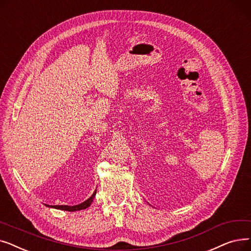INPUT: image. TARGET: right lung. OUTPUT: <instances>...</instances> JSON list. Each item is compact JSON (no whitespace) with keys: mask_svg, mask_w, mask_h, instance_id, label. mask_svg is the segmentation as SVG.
I'll return each mask as SVG.
<instances>
[{"mask_svg":"<svg viewBox=\"0 0 251 251\" xmlns=\"http://www.w3.org/2000/svg\"><path fill=\"white\" fill-rule=\"evenodd\" d=\"M96 191L97 190H95V192L93 193V195L89 199L81 202L80 204H77V205H74V206H69V205H51L50 206V205H48V204H45V205L48 206V207H52V208H56V209H61V210H66V211H76V210L86 209L87 207H89L92 204V202L94 200V197H95V195H96V193H97Z\"/></svg>","mask_w":251,"mask_h":251,"instance_id":"right-lung-1","label":"right lung"}]
</instances>
